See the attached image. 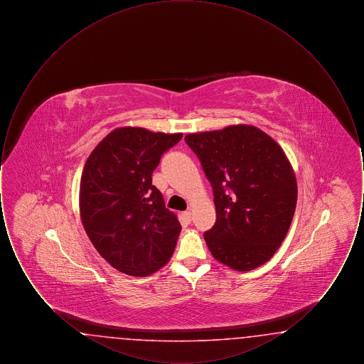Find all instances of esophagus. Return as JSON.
<instances>
[{
	"label": "esophagus",
	"mask_w": 364,
	"mask_h": 364,
	"mask_svg": "<svg viewBox=\"0 0 364 364\" xmlns=\"http://www.w3.org/2000/svg\"><path fill=\"white\" fill-rule=\"evenodd\" d=\"M183 217H184L187 221H191V217H192V213H191V210L184 211V213H183Z\"/></svg>",
	"instance_id": "1"
}]
</instances>
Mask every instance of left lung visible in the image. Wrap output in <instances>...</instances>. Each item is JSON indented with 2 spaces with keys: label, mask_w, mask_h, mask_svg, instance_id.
I'll list each match as a JSON object with an SVG mask.
<instances>
[{
  "label": "left lung",
  "mask_w": 364,
  "mask_h": 364,
  "mask_svg": "<svg viewBox=\"0 0 364 364\" xmlns=\"http://www.w3.org/2000/svg\"><path fill=\"white\" fill-rule=\"evenodd\" d=\"M214 195L217 220L205 232L211 255L237 272L270 259L294 218L297 184L274 139L252 125L190 134Z\"/></svg>",
  "instance_id": "left-lung-1"
}]
</instances>
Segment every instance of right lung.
I'll use <instances>...</instances> for the list:
<instances>
[{"label": "right lung", "mask_w": 364, "mask_h": 364, "mask_svg": "<svg viewBox=\"0 0 364 364\" xmlns=\"http://www.w3.org/2000/svg\"><path fill=\"white\" fill-rule=\"evenodd\" d=\"M181 138L124 127L112 131L87 158L80 218L100 255L124 274L150 276L173 254L181 225L165 208L151 174Z\"/></svg>", "instance_id": "add662e5"}]
</instances>
